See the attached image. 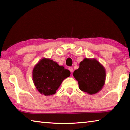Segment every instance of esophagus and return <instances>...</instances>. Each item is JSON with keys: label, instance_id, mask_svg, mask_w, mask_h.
Listing matches in <instances>:
<instances>
[{"label": "esophagus", "instance_id": "esophagus-1", "mask_svg": "<svg viewBox=\"0 0 130 130\" xmlns=\"http://www.w3.org/2000/svg\"><path fill=\"white\" fill-rule=\"evenodd\" d=\"M69 70H70L71 73H72V72H73V68H72V67H69Z\"/></svg>", "mask_w": 130, "mask_h": 130}]
</instances>
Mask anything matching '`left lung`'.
<instances>
[{
    "instance_id": "8db88e82",
    "label": "left lung",
    "mask_w": 130,
    "mask_h": 130,
    "mask_svg": "<svg viewBox=\"0 0 130 130\" xmlns=\"http://www.w3.org/2000/svg\"><path fill=\"white\" fill-rule=\"evenodd\" d=\"M79 65L73 74L78 81L79 88L89 94L98 93L105 84V68L95 58H84Z\"/></svg>"
}]
</instances>
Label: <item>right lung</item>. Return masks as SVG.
I'll return each mask as SVG.
<instances>
[{"mask_svg": "<svg viewBox=\"0 0 130 130\" xmlns=\"http://www.w3.org/2000/svg\"><path fill=\"white\" fill-rule=\"evenodd\" d=\"M32 80L41 94L50 96L56 91L63 80L69 77L70 72L50 58H42L32 70Z\"/></svg>", "mask_w": 130, "mask_h": 130, "instance_id": "1", "label": "right lung"}]
</instances>
